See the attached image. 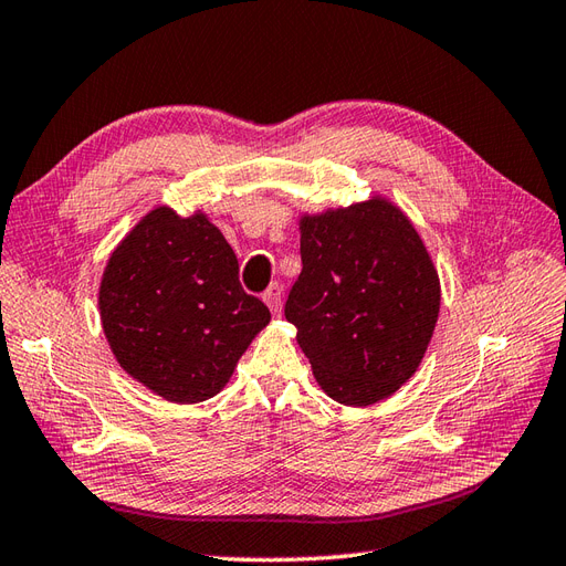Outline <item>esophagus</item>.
Masks as SVG:
<instances>
[{"instance_id": "obj_1", "label": "esophagus", "mask_w": 566, "mask_h": 566, "mask_svg": "<svg viewBox=\"0 0 566 566\" xmlns=\"http://www.w3.org/2000/svg\"><path fill=\"white\" fill-rule=\"evenodd\" d=\"M263 301L268 303L274 315H280V311H282V286L277 282H272L263 292Z\"/></svg>"}]
</instances>
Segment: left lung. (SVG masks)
<instances>
[{"mask_svg": "<svg viewBox=\"0 0 566 566\" xmlns=\"http://www.w3.org/2000/svg\"><path fill=\"white\" fill-rule=\"evenodd\" d=\"M301 263L284 315L317 385L346 407L395 395L440 313L438 270L407 214L373 198L303 217Z\"/></svg>", "mask_w": 566, "mask_h": 566, "instance_id": "obj_1", "label": "left lung"}]
</instances>
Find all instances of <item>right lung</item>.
I'll use <instances>...</instances> for the list:
<instances>
[{
    "label": "right lung",
    "mask_w": 566,
    "mask_h": 566,
    "mask_svg": "<svg viewBox=\"0 0 566 566\" xmlns=\"http://www.w3.org/2000/svg\"><path fill=\"white\" fill-rule=\"evenodd\" d=\"M99 317L119 366L174 403L214 397L270 323L239 282V260L206 214L155 208L99 284Z\"/></svg>",
    "instance_id": "right-lung-1"
}]
</instances>
